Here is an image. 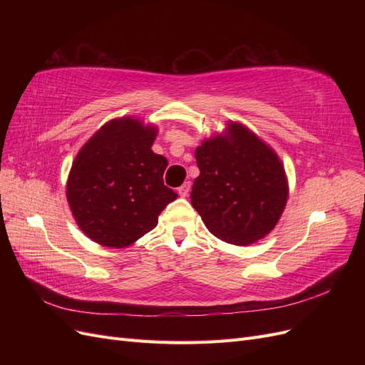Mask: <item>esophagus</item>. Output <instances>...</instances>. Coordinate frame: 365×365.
I'll use <instances>...</instances> for the list:
<instances>
[{
    "mask_svg": "<svg viewBox=\"0 0 365 365\" xmlns=\"http://www.w3.org/2000/svg\"><path fill=\"white\" fill-rule=\"evenodd\" d=\"M190 182H184L180 189H178V193L182 196V197H185L187 195H189V192H190Z\"/></svg>",
    "mask_w": 365,
    "mask_h": 365,
    "instance_id": "obj_1",
    "label": "esophagus"
}]
</instances>
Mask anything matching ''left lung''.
<instances>
[{
	"label": "left lung",
	"instance_id": "left-lung-1",
	"mask_svg": "<svg viewBox=\"0 0 365 365\" xmlns=\"http://www.w3.org/2000/svg\"><path fill=\"white\" fill-rule=\"evenodd\" d=\"M200 176L190 200L210 233L239 247L268 236L288 202L289 184L275 150L240 121L195 150Z\"/></svg>",
	"mask_w": 365,
	"mask_h": 365
}]
</instances>
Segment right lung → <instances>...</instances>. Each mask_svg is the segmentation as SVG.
Here are the masks:
<instances>
[{
    "label": "right lung",
    "mask_w": 365,
    "mask_h": 365,
    "mask_svg": "<svg viewBox=\"0 0 365 365\" xmlns=\"http://www.w3.org/2000/svg\"><path fill=\"white\" fill-rule=\"evenodd\" d=\"M158 128L137 117L106 121L77 152L67 180L76 224L91 240L125 248L149 233L176 195L163 182L168 158L152 150Z\"/></svg>",
    "instance_id": "right-lung-1"
}]
</instances>
